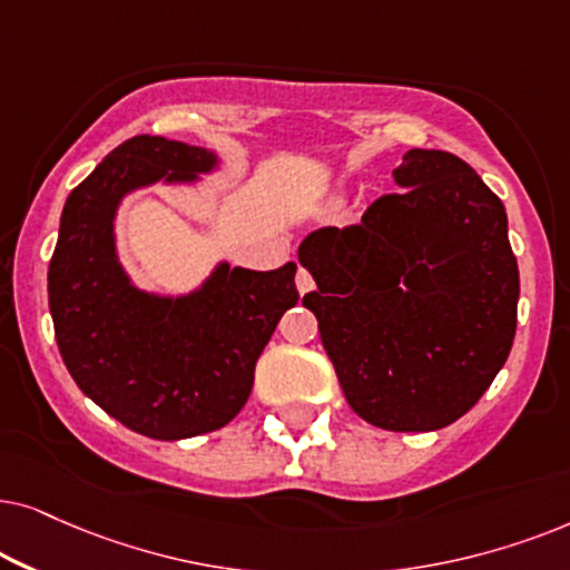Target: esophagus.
<instances>
[{"mask_svg": "<svg viewBox=\"0 0 570 570\" xmlns=\"http://www.w3.org/2000/svg\"><path fill=\"white\" fill-rule=\"evenodd\" d=\"M294 281H297V289H299V294H307V292L313 289V286H315L313 273H309L307 268H299V271H297V278H294Z\"/></svg>", "mask_w": 570, "mask_h": 570, "instance_id": "34e87169", "label": "esophagus"}]
</instances>
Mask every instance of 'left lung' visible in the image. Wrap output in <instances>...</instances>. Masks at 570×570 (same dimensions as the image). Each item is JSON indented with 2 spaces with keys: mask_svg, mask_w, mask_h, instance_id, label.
I'll return each instance as SVG.
<instances>
[{
  "mask_svg": "<svg viewBox=\"0 0 570 570\" xmlns=\"http://www.w3.org/2000/svg\"><path fill=\"white\" fill-rule=\"evenodd\" d=\"M362 222L299 245L348 406L375 428L430 432L490 389L515 336L519 265L500 197L449 150L414 148Z\"/></svg>",
  "mask_w": 570,
  "mask_h": 570,
  "instance_id": "left-lung-1",
  "label": "left lung"
}]
</instances>
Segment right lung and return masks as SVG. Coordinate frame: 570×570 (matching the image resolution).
<instances>
[{"label": "right lung", "mask_w": 570, "mask_h": 570, "mask_svg": "<svg viewBox=\"0 0 570 570\" xmlns=\"http://www.w3.org/2000/svg\"><path fill=\"white\" fill-rule=\"evenodd\" d=\"M208 150L135 135L67 197L49 263V309L59 354L88 399L140 435L181 440L224 428L247 404L255 362L299 302L297 265H222L185 299L135 289L114 257L111 218L127 189L193 179Z\"/></svg>", "instance_id": "add662e5"}]
</instances>
